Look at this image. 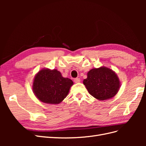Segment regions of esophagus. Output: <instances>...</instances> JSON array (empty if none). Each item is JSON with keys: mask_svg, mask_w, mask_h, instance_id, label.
Masks as SVG:
<instances>
[{"mask_svg": "<svg viewBox=\"0 0 146 146\" xmlns=\"http://www.w3.org/2000/svg\"><path fill=\"white\" fill-rule=\"evenodd\" d=\"M74 82L76 83H79L80 82V79L79 78H75L74 79Z\"/></svg>", "mask_w": 146, "mask_h": 146, "instance_id": "esophagus-1", "label": "esophagus"}]
</instances>
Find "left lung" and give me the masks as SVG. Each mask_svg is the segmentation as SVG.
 I'll list each match as a JSON object with an SVG mask.
<instances>
[{
    "label": "left lung",
    "instance_id": "obj_1",
    "mask_svg": "<svg viewBox=\"0 0 146 146\" xmlns=\"http://www.w3.org/2000/svg\"><path fill=\"white\" fill-rule=\"evenodd\" d=\"M83 83L88 92L99 100L113 98L121 86L120 80L115 72L105 66L91 69Z\"/></svg>",
    "mask_w": 146,
    "mask_h": 146
}]
</instances>
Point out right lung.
Masks as SVG:
<instances>
[{
  "mask_svg": "<svg viewBox=\"0 0 146 146\" xmlns=\"http://www.w3.org/2000/svg\"><path fill=\"white\" fill-rule=\"evenodd\" d=\"M73 84L72 80L63 77L57 69L44 68L35 76L32 89L42 102L58 104L66 98Z\"/></svg>",
  "mask_w": 146,
  "mask_h": 146,
  "instance_id": "obj_1",
  "label": "right lung"
}]
</instances>
